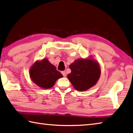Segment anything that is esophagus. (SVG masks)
<instances>
[{
	"instance_id": "esophagus-1",
	"label": "esophagus",
	"mask_w": 133,
	"mask_h": 133,
	"mask_svg": "<svg viewBox=\"0 0 133 133\" xmlns=\"http://www.w3.org/2000/svg\"><path fill=\"white\" fill-rule=\"evenodd\" d=\"M61 73H62V75H63V76H64V77H65L66 76V72H65V71H62L61 72Z\"/></svg>"
}]
</instances>
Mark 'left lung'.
Masks as SVG:
<instances>
[{
    "label": "left lung",
    "instance_id": "left-lung-1",
    "mask_svg": "<svg viewBox=\"0 0 133 133\" xmlns=\"http://www.w3.org/2000/svg\"><path fill=\"white\" fill-rule=\"evenodd\" d=\"M71 73L67 77L75 89L84 91L94 86L101 75L99 63L89 56L78 58L69 65Z\"/></svg>",
    "mask_w": 133,
    "mask_h": 133
}]
</instances>
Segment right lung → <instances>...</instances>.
Listing matches in <instances>:
<instances>
[{"label": "right lung", "instance_id": "right-lung-1", "mask_svg": "<svg viewBox=\"0 0 133 133\" xmlns=\"http://www.w3.org/2000/svg\"><path fill=\"white\" fill-rule=\"evenodd\" d=\"M29 73L32 81L44 89L54 87L56 81L63 77L48 58L36 60L30 68Z\"/></svg>", "mask_w": 133, "mask_h": 133}]
</instances>
